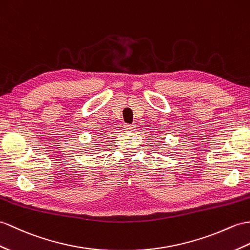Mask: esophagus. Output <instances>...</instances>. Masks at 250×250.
I'll return each instance as SVG.
<instances>
[{"mask_svg":"<svg viewBox=\"0 0 250 250\" xmlns=\"http://www.w3.org/2000/svg\"><path fill=\"white\" fill-rule=\"evenodd\" d=\"M124 129L125 131H134L135 130V125H124Z\"/></svg>","mask_w":250,"mask_h":250,"instance_id":"1","label":"esophagus"}]
</instances>
